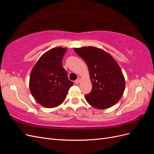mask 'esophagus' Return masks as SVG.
I'll return each instance as SVG.
<instances>
[{
    "instance_id": "1",
    "label": "esophagus",
    "mask_w": 154,
    "mask_h": 154,
    "mask_svg": "<svg viewBox=\"0 0 154 154\" xmlns=\"http://www.w3.org/2000/svg\"><path fill=\"white\" fill-rule=\"evenodd\" d=\"M81 82H82V79L80 78H78L77 80L75 81V83H76V84H78V83H80Z\"/></svg>"
}]
</instances>
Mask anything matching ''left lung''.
Wrapping results in <instances>:
<instances>
[{"mask_svg": "<svg viewBox=\"0 0 154 154\" xmlns=\"http://www.w3.org/2000/svg\"><path fill=\"white\" fill-rule=\"evenodd\" d=\"M88 68L92 89L85 99L98 109L110 108L122 98L125 80L119 64L106 51L93 46L74 48Z\"/></svg>", "mask_w": 154, "mask_h": 154, "instance_id": "1", "label": "left lung"}]
</instances>
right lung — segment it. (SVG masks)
<instances>
[{"label": "right lung", "mask_w": 154, "mask_h": 154, "mask_svg": "<svg viewBox=\"0 0 154 154\" xmlns=\"http://www.w3.org/2000/svg\"><path fill=\"white\" fill-rule=\"evenodd\" d=\"M67 49L57 47L41 56L32 67L29 78V89L32 97L45 108L61 105L73 82L68 80L62 61Z\"/></svg>", "instance_id": "right-lung-1"}]
</instances>
